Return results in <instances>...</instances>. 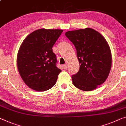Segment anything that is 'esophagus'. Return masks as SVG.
I'll return each mask as SVG.
<instances>
[{"mask_svg":"<svg viewBox=\"0 0 126 126\" xmlns=\"http://www.w3.org/2000/svg\"><path fill=\"white\" fill-rule=\"evenodd\" d=\"M63 69H66L67 68V63H66V64L63 65Z\"/></svg>","mask_w":126,"mask_h":126,"instance_id":"esophagus-1","label":"esophagus"}]
</instances>
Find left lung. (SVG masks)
Returning a JSON list of instances; mask_svg holds the SVG:
<instances>
[{
  "label": "left lung",
  "instance_id": "left-lung-1",
  "mask_svg": "<svg viewBox=\"0 0 126 126\" xmlns=\"http://www.w3.org/2000/svg\"><path fill=\"white\" fill-rule=\"evenodd\" d=\"M65 35L74 44L80 63L72 76L75 87L84 91L94 90L105 82L111 66V53L105 38L91 28L69 31Z\"/></svg>",
  "mask_w": 126,
  "mask_h": 126
}]
</instances>
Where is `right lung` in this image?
<instances>
[{
  "label": "right lung",
  "mask_w": 126,
  "mask_h": 126,
  "mask_svg": "<svg viewBox=\"0 0 126 126\" xmlns=\"http://www.w3.org/2000/svg\"><path fill=\"white\" fill-rule=\"evenodd\" d=\"M63 30L40 29L25 38L17 56L18 72L26 86L37 91H45L55 86L61 70L52 47Z\"/></svg>",
  "instance_id": "add662e5"
}]
</instances>
